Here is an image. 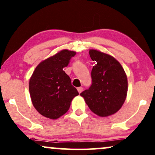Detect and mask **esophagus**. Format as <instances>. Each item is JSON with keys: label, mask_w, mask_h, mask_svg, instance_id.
<instances>
[{"label": "esophagus", "mask_w": 155, "mask_h": 155, "mask_svg": "<svg viewBox=\"0 0 155 155\" xmlns=\"http://www.w3.org/2000/svg\"><path fill=\"white\" fill-rule=\"evenodd\" d=\"M82 90H83L82 87H78V92H79L80 94L82 92Z\"/></svg>", "instance_id": "1"}]
</instances>
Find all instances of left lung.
<instances>
[{
  "label": "left lung",
  "mask_w": 155,
  "mask_h": 155,
  "mask_svg": "<svg viewBox=\"0 0 155 155\" xmlns=\"http://www.w3.org/2000/svg\"><path fill=\"white\" fill-rule=\"evenodd\" d=\"M89 53L96 64L91 70V87L80 96L96 115H113L122 107L127 98V75L121 64L112 56L96 50H90Z\"/></svg>",
  "instance_id": "1"
}]
</instances>
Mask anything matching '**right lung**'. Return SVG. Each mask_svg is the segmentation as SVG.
Segmentation results:
<instances>
[{"instance_id":"right-lung-1","label":"right lung","mask_w":155,"mask_h":155,"mask_svg":"<svg viewBox=\"0 0 155 155\" xmlns=\"http://www.w3.org/2000/svg\"><path fill=\"white\" fill-rule=\"evenodd\" d=\"M75 51L63 50L38 65L29 80L33 106L42 116L55 120L68 110L73 98L79 93L63 68Z\"/></svg>"}]
</instances>
